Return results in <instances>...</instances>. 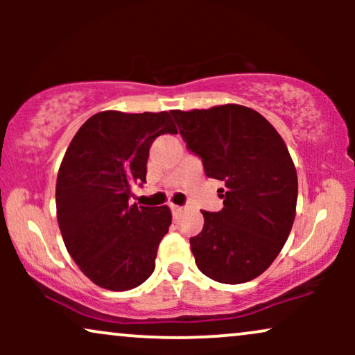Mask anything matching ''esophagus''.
<instances>
[{"instance_id":"esophagus-1","label":"esophagus","mask_w":355,"mask_h":355,"mask_svg":"<svg viewBox=\"0 0 355 355\" xmlns=\"http://www.w3.org/2000/svg\"><path fill=\"white\" fill-rule=\"evenodd\" d=\"M170 210H172V214H173V217H177V215H180L182 214V207H178V205H170Z\"/></svg>"}]
</instances>
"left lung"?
Instances as JSON below:
<instances>
[{
  "label": "left lung",
  "instance_id": "8db88e82",
  "mask_svg": "<svg viewBox=\"0 0 355 355\" xmlns=\"http://www.w3.org/2000/svg\"><path fill=\"white\" fill-rule=\"evenodd\" d=\"M170 113L207 177L225 183L223 209L203 210V229L190 239L195 263L217 282H248L270 267L292 230L299 187L291 153L274 126L242 105Z\"/></svg>",
  "mask_w": 355,
  "mask_h": 355
}]
</instances>
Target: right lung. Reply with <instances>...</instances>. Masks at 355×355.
Masks as SVG:
<instances>
[{
	"label": "right lung",
	"mask_w": 355,
	"mask_h": 355,
	"mask_svg": "<svg viewBox=\"0 0 355 355\" xmlns=\"http://www.w3.org/2000/svg\"><path fill=\"white\" fill-rule=\"evenodd\" d=\"M177 133L170 113L108 110L73 137L56 178V217L68 254L93 284L130 291L155 270L172 223L164 207L130 205L133 183L146 182L157 137Z\"/></svg>",
	"instance_id": "right-lung-1"
}]
</instances>
